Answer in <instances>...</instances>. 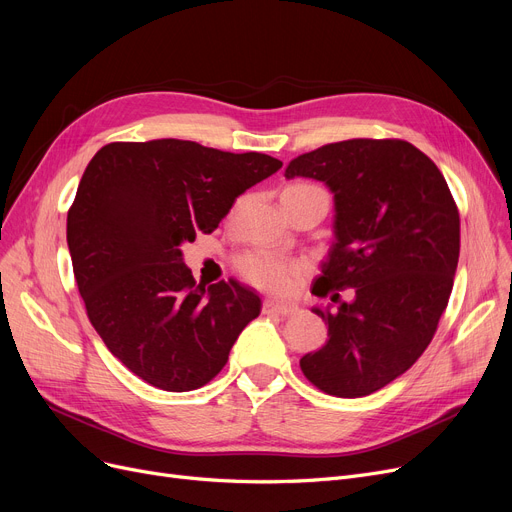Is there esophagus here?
Returning a JSON list of instances; mask_svg holds the SVG:
<instances>
[{"instance_id":"34e87169","label":"esophagus","mask_w":512,"mask_h":512,"mask_svg":"<svg viewBox=\"0 0 512 512\" xmlns=\"http://www.w3.org/2000/svg\"><path fill=\"white\" fill-rule=\"evenodd\" d=\"M299 307L292 303H284V301H276V299H267L263 303V313H276V315H292L297 313Z\"/></svg>"}]
</instances>
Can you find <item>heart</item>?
Returning a JSON list of instances; mask_svg holds the SVG:
<instances>
[{
    "label": "heart",
    "instance_id": "obj_1",
    "mask_svg": "<svg viewBox=\"0 0 512 512\" xmlns=\"http://www.w3.org/2000/svg\"><path fill=\"white\" fill-rule=\"evenodd\" d=\"M309 188V184H292L284 191H297ZM238 274L247 282L272 292H290L303 274V263L282 257L270 251H249L236 261Z\"/></svg>",
    "mask_w": 512,
    "mask_h": 512
}]
</instances>
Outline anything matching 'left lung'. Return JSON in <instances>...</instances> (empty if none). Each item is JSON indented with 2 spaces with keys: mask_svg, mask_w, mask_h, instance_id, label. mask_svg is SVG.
I'll use <instances>...</instances> for the list:
<instances>
[{
  "mask_svg": "<svg viewBox=\"0 0 512 512\" xmlns=\"http://www.w3.org/2000/svg\"><path fill=\"white\" fill-rule=\"evenodd\" d=\"M284 176L334 193L336 240L313 294L355 290L338 311L313 307L328 340L301 369L321 392L367 396L405 373L436 334L459 263V209L434 161L400 139L330 143L294 157Z\"/></svg>",
  "mask_w": 512,
  "mask_h": 512,
  "instance_id": "1",
  "label": "left lung"
}]
</instances>
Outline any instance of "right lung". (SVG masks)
<instances>
[{
	"label": "right lung",
	"instance_id": "obj_1",
	"mask_svg": "<svg viewBox=\"0 0 512 512\" xmlns=\"http://www.w3.org/2000/svg\"><path fill=\"white\" fill-rule=\"evenodd\" d=\"M280 168L265 153L178 139L110 143L89 161L66 226L74 278L105 346L147 384L205 386L259 315L245 284H197L180 245L213 232L238 195Z\"/></svg>",
	"mask_w": 512,
	"mask_h": 512
}]
</instances>
